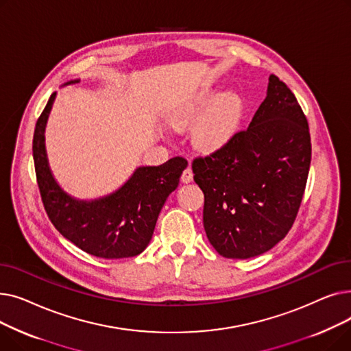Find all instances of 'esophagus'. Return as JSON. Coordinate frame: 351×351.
<instances>
[{
    "instance_id": "obj_1",
    "label": "esophagus",
    "mask_w": 351,
    "mask_h": 351,
    "mask_svg": "<svg viewBox=\"0 0 351 351\" xmlns=\"http://www.w3.org/2000/svg\"><path fill=\"white\" fill-rule=\"evenodd\" d=\"M180 180L183 182V183H189V182H192L193 180V172H192V169H191V166H188V168L183 171V173H182V176H180Z\"/></svg>"
}]
</instances>
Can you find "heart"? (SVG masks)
<instances>
[{"label": "heart", "instance_id": "b5f03b06", "mask_svg": "<svg viewBox=\"0 0 351 351\" xmlns=\"http://www.w3.org/2000/svg\"><path fill=\"white\" fill-rule=\"evenodd\" d=\"M213 99V92H200L183 104L172 118L175 125H185L200 116L192 136L200 149L205 151L223 146L233 135L242 115V101L236 94L220 95L215 101Z\"/></svg>", "mask_w": 351, "mask_h": 351}]
</instances>
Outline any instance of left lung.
Masks as SVG:
<instances>
[{"label":"left lung","instance_id":"8db88e82","mask_svg":"<svg viewBox=\"0 0 351 351\" xmlns=\"http://www.w3.org/2000/svg\"><path fill=\"white\" fill-rule=\"evenodd\" d=\"M310 160L306 115L289 86L270 75L249 128L192 162L205 195V232L220 256L249 259L282 241L298 216Z\"/></svg>","mask_w":351,"mask_h":351}]
</instances>
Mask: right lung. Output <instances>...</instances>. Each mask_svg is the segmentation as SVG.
I'll return each instance as SVG.
<instances>
[{"mask_svg": "<svg viewBox=\"0 0 351 351\" xmlns=\"http://www.w3.org/2000/svg\"><path fill=\"white\" fill-rule=\"evenodd\" d=\"M75 82L78 80L68 84ZM55 97L57 92L36 121L32 141L36 182L49 220L65 239L92 256L122 259L142 253L151 242L159 212L178 188L188 160L176 156L159 166H141L123 186L95 200L72 197L55 182L45 152L44 132Z\"/></svg>", "mask_w": 351, "mask_h": 351, "instance_id": "1", "label": "right lung"}]
</instances>
